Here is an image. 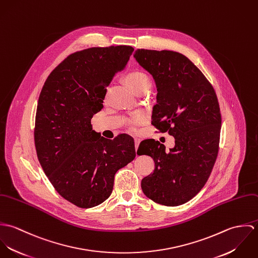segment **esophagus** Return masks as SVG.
Here are the masks:
<instances>
[{"label":"esophagus","instance_id":"esophagus-1","mask_svg":"<svg viewBox=\"0 0 258 258\" xmlns=\"http://www.w3.org/2000/svg\"><path fill=\"white\" fill-rule=\"evenodd\" d=\"M135 149H136V151H137V149L139 147V144H140V139H138V138H135Z\"/></svg>","mask_w":258,"mask_h":258}]
</instances>
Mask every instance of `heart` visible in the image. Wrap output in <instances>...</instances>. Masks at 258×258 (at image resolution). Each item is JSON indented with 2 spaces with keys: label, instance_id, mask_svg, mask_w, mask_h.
<instances>
[{
  "label": "heart",
  "instance_id": "heart-1",
  "mask_svg": "<svg viewBox=\"0 0 258 258\" xmlns=\"http://www.w3.org/2000/svg\"><path fill=\"white\" fill-rule=\"evenodd\" d=\"M125 81L127 85L136 93L139 91H147L151 85L150 77L141 71H132L128 73L125 76ZM140 121H141V118L135 117L131 120V123L134 126L138 124Z\"/></svg>",
  "mask_w": 258,
  "mask_h": 258
}]
</instances>
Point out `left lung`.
<instances>
[{"instance_id":"obj_1","label":"left lung","mask_w":258,"mask_h":258,"mask_svg":"<svg viewBox=\"0 0 258 258\" xmlns=\"http://www.w3.org/2000/svg\"><path fill=\"white\" fill-rule=\"evenodd\" d=\"M134 57L156 82L152 125L175 137L169 152L154 139L140 143L139 154L155 162L141 186L157 204L180 206L204 187L216 163L221 127L218 97L206 76L180 52L138 48Z\"/></svg>"}]
</instances>
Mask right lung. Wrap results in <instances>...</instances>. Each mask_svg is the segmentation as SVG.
I'll list each match as a JSON object with an SVG mask.
<instances>
[{
	"label": "right lung",
	"instance_id": "1",
	"mask_svg": "<svg viewBox=\"0 0 258 258\" xmlns=\"http://www.w3.org/2000/svg\"><path fill=\"white\" fill-rule=\"evenodd\" d=\"M130 45L90 47L61 61L46 78L37 103L35 145L40 166L55 190L88 209L110 197L114 176L136 157L131 136L113 140L92 130L106 87L127 64Z\"/></svg>",
	"mask_w": 258,
	"mask_h": 258
}]
</instances>
